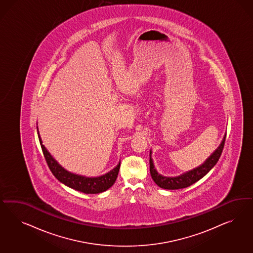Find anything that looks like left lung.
<instances>
[{"mask_svg": "<svg viewBox=\"0 0 253 253\" xmlns=\"http://www.w3.org/2000/svg\"><path fill=\"white\" fill-rule=\"evenodd\" d=\"M225 137L222 139L221 145L218 146V148L215 150L213 153L211 154L206 161H204L203 164H201L199 167L193 169L191 170H188L183 174H180L179 176L167 177L163 176L160 174L154 166L153 160L151 158V150L149 153V164H150V174L154 180V182L158 184L160 187L163 189H169V190H174V189H181L188 187L189 185L195 184L201 178L205 176L208 172L214 167L216 163L219 161L221 154L224 146Z\"/></svg>", "mask_w": 253, "mask_h": 253, "instance_id": "obj_1", "label": "left lung"}]
</instances>
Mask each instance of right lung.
Segmentation results:
<instances>
[{"label":"right lung","instance_id":"right-lung-1","mask_svg":"<svg viewBox=\"0 0 253 253\" xmlns=\"http://www.w3.org/2000/svg\"><path fill=\"white\" fill-rule=\"evenodd\" d=\"M37 131L39 141L42 149V153L44 155L46 162L48 164V167L51 169L55 178L59 182H61L62 184H66L70 188L77 191L83 192L84 194H99L106 191L114 184L120 170L121 161L115 168L101 176L87 177L70 172L66 169L63 168L61 165L54 160L53 156L48 152L45 146L42 145V138L39 133L38 127Z\"/></svg>","mask_w":253,"mask_h":253}]
</instances>
